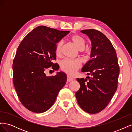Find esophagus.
<instances>
[{"label":"esophagus","instance_id":"obj_1","mask_svg":"<svg viewBox=\"0 0 132 132\" xmlns=\"http://www.w3.org/2000/svg\"><path fill=\"white\" fill-rule=\"evenodd\" d=\"M73 78H72L71 77H70L69 75H68L67 76V81L68 82H70V81H71L73 80Z\"/></svg>","mask_w":132,"mask_h":132}]
</instances>
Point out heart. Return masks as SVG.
<instances>
[{
  "mask_svg": "<svg viewBox=\"0 0 132 132\" xmlns=\"http://www.w3.org/2000/svg\"><path fill=\"white\" fill-rule=\"evenodd\" d=\"M71 41L74 44L79 50L84 48L85 45V40L82 37L78 35H74L70 38ZM63 42L59 41L55 47V53L57 55H60L61 53ZM81 61L80 59H65L61 62V67L62 69L65 72L70 75L75 73L80 66L81 65Z\"/></svg>",
  "mask_w": 132,
  "mask_h": 132,
  "instance_id": "1",
  "label": "heart"
}]
</instances>
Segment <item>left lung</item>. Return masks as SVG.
<instances>
[{
  "label": "left lung",
  "instance_id": "left-lung-1",
  "mask_svg": "<svg viewBox=\"0 0 132 132\" xmlns=\"http://www.w3.org/2000/svg\"><path fill=\"white\" fill-rule=\"evenodd\" d=\"M81 32L86 35L91 43V59L81 71L91 78L77 79L80 87L75 96L84 111L95 114L105 109L116 91L119 67L116 51L104 34L94 29Z\"/></svg>",
  "mask_w": 132,
  "mask_h": 132
}]
</instances>
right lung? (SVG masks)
Masks as SVG:
<instances>
[{
	"label": "right lung",
	"mask_w": 132,
	"mask_h": 132,
	"mask_svg": "<svg viewBox=\"0 0 132 132\" xmlns=\"http://www.w3.org/2000/svg\"><path fill=\"white\" fill-rule=\"evenodd\" d=\"M70 32L44 26L36 27L20 44L13 61V83L20 101L27 110L43 113L51 107L65 85L67 75L60 71L47 77L45 71L52 66L58 70L57 43Z\"/></svg>",
	"instance_id": "1"
}]
</instances>
